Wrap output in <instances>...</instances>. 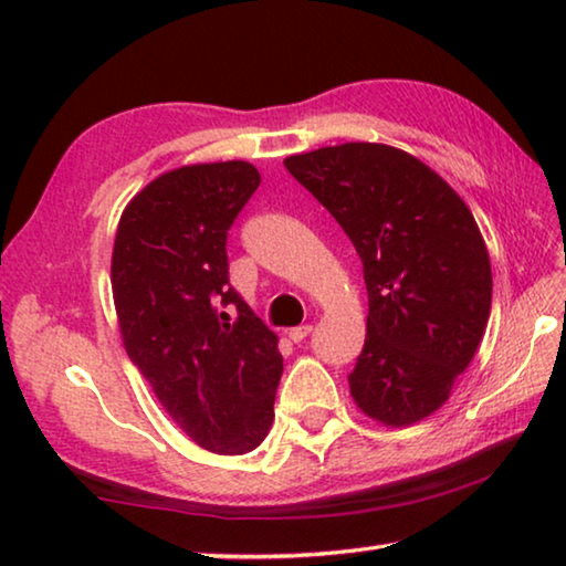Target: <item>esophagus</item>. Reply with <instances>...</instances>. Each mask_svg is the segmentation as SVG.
Listing matches in <instances>:
<instances>
[{
	"mask_svg": "<svg viewBox=\"0 0 566 566\" xmlns=\"http://www.w3.org/2000/svg\"><path fill=\"white\" fill-rule=\"evenodd\" d=\"M310 332H312V324H302V327H294V329H290L286 334H290V339H292V342L300 344V342H302Z\"/></svg>",
	"mask_w": 566,
	"mask_h": 566,
	"instance_id": "34e87169",
	"label": "esophagus"
}]
</instances>
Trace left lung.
<instances>
[{
  "label": "left lung",
  "instance_id": "obj_1",
  "mask_svg": "<svg viewBox=\"0 0 566 566\" xmlns=\"http://www.w3.org/2000/svg\"><path fill=\"white\" fill-rule=\"evenodd\" d=\"M364 266L367 339L349 375L364 415L405 427L444 405L492 310V266L457 191L407 151L349 142L284 159Z\"/></svg>",
  "mask_w": 566,
  "mask_h": 566
}]
</instances>
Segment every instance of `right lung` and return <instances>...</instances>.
<instances>
[{"label":"right lung","instance_id":"add662e5","mask_svg":"<svg viewBox=\"0 0 566 566\" xmlns=\"http://www.w3.org/2000/svg\"><path fill=\"white\" fill-rule=\"evenodd\" d=\"M260 181L247 161L167 171L132 199L114 239L129 359L187 437L217 454L262 444L284 369L276 334L229 284L227 234Z\"/></svg>","mask_w":566,"mask_h":566}]
</instances>
